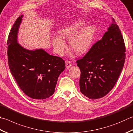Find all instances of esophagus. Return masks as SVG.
<instances>
[{
  "label": "esophagus",
  "instance_id": "34e87169",
  "mask_svg": "<svg viewBox=\"0 0 133 133\" xmlns=\"http://www.w3.org/2000/svg\"><path fill=\"white\" fill-rule=\"evenodd\" d=\"M72 65V64L69 61H66L65 62V65H66V69H69V68H71Z\"/></svg>",
  "mask_w": 133,
  "mask_h": 133
}]
</instances>
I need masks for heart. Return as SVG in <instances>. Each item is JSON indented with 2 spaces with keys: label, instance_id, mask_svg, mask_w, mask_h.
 <instances>
[{
  "label": "heart",
  "instance_id": "obj_1",
  "mask_svg": "<svg viewBox=\"0 0 133 133\" xmlns=\"http://www.w3.org/2000/svg\"><path fill=\"white\" fill-rule=\"evenodd\" d=\"M84 25L83 22L79 21L62 28L59 32L60 37H54L52 41L57 53L62 54L66 47L65 43L62 39H70V48L77 55H83L89 51L93 40L95 28L94 26H90L78 32Z\"/></svg>",
  "mask_w": 133,
  "mask_h": 133
}]
</instances>
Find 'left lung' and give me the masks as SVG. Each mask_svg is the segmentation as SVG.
I'll list each match as a JSON object with an SVG mask.
<instances>
[{"label": "left lung", "mask_w": 133, "mask_h": 133, "mask_svg": "<svg viewBox=\"0 0 133 133\" xmlns=\"http://www.w3.org/2000/svg\"><path fill=\"white\" fill-rule=\"evenodd\" d=\"M123 37L115 19L102 39L92 45L82 58L77 60L81 70L80 90L91 99L106 96L113 89L126 58Z\"/></svg>", "instance_id": "left-lung-1"}]
</instances>
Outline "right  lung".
Masks as SVG:
<instances>
[{"label":"right lung","mask_w":133,"mask_h":133,"mask_svg":"<svg viewBox=\"0 0 133 133\" xmlns=\"http://www.w3.org/2000/svg\"><path fill=\"white\" fill-rule=\"evenodd\" d=\"M23 16L15 21L7 39L10 70L19 89L33 99H44L54 94L58 78L65 68L64 60L43 49L29 50L17 42Z\"/></svg>","instance_id":"right-lung-1"}]
</instances>
